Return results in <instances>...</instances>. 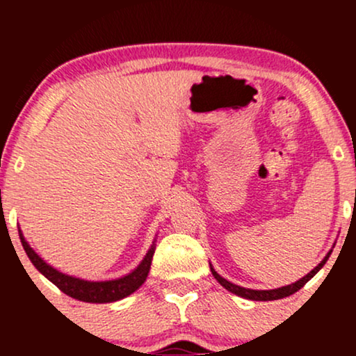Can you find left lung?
<instances>
[{
    "mask_svg": "<svg viewBox=\"0 0 356 356\" xmlns=\"http://www.w3.org/2000/svg\"><path fill=\"white\" fill-rule=\"evenodd\" d=\"M330 254H332V252H328L325 259H323L321 263L313 269V271H309L308 275L301 277L300 281H296V283H293V284L283 286V288H277V289H249V288H241V286L232 284L231 281L224 280L222 276L218 275V273L214 271V268H212V266H211V271H212V276H214L216 280H218V283L220 286H224V288H226L227 291L234 293V295H238L241 298H246V300H252V301H273V300H281V298H286V296H289V295H295L298 289L303 288V286L308 283V281L312 280V277L316 275L318 271H320V269L323 268V264H325L326 261H328Z\"/></svg>",
    "mask_w": 356,
    "mask_h": 356,
    "instance_id": "left-lung-1",
    "label": "left lung"
}]
</instances>
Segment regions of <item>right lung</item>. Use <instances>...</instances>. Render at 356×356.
Segmentation results:
<instances>
[{"instance_id":"obj_1","label":"right lung","mask_w":356,"mask_h":356,"mask_svg":"<svg viewBox=\"0 0 356 356\" xmlns=\"http://www.w3.org/2000/svg\"><path fill=\"white\" fill-rule=\"evenodd\" d=\"M19 239H22L23 249L26 251V254L30 257L31 263H33V266L38 269L44 277H48L53 284L58 286L65 295L75 298V300L85 301V303H112V301L122 300V298L137 291L147 280L155 251V244H152L149 251H147L144 259H142V263L138 264L132 273H129V275L124 277L110 281H87L80 280V277L63 275V273L51 268L50 264L44 263L42 257L33 251V248H30V244L24 241L22 231H19Z\"/></svg>"}]
</instances>
